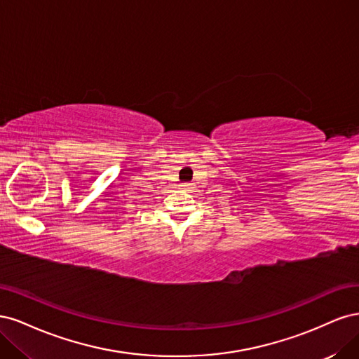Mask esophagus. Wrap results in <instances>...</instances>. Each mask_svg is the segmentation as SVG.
<instances>
[{"mask_svg": "<svg viewBox=\"0 0 359 359\" xmlns=\"http://www.w3.org/2000/svg\"><path fill=\"white\" fill-rule=\"evenodd\" d=\"M184 189H191V184H184Z\"/></svg>", "mask_w": 359, "mask_h": 359, "instance_id": "34e87169", "label": "esophagus"}]
</instances>
